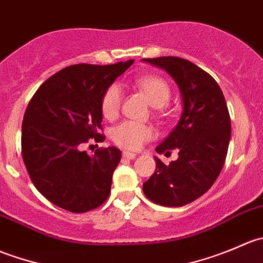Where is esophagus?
I'll use <instances>...</instances> for the list:
<instances>
[{"label":"esophagus","mask_w":263,"mask_h":263,"mask_svg":"<svg viewBox=\"0 0 263 263\" xmlns=\"http://www.w3.org/2000/svg\"><path fill=\"white\" fill-rule=\"evenodd\" d=\"M122 156H123L124 159H135L137 155L135 153H129V151H123V153H122Z\"/></svg>","instance_id":"1"}]
</instances>
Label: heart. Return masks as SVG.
I'll return each instance as SVG.
<instances>
[{"label": "heart", "mask_w": 263, "mask_h": 263, "mask_svg": "<svg viewBox=\"0 0 263 263\" xmlns=\"http://www.w3.org/2000/svg\"><path fill=\"white\" fill-rule=\"evenodd\" d=\"M136 85L146 94L148 102L154 107H164L171 99V87L168 82L159 76H144L136 80ZM122 99H123V91L121 85L112 84L105 89L100 100V112L105 119L112 121L117 118L121 109ZM110 137L117 146L124 150L135 151L140 150L145 142L155 137V129L150 124L126 121L112 129Z\"/></svg>", "instance_id": "heart-1"}]
</instances>
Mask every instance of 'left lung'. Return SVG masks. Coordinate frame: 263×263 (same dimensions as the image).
<instances>
[{"label": "left lung", "instance_id": "obj_1", "mask_svg": "<svg viewBox=\"0 0 263 263\" xmlns=\"http://www.w3.org/2000/svg\"><path fill=\"white\" fill-rule=\"evenodd\" d=\"M176 80L183 98V113L176 128L156 153L178 151L168 165L155 158L156 169L144 183L153 202L181 208L210 190L224 166L230 141V116L221 89L206 71L179 57L146 58Z\"/></svg>", "mask_w": 263, "mask_h": 263}]
</instances>
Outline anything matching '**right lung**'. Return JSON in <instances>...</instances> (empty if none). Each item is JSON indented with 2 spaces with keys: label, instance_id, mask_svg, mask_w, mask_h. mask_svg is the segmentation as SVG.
<instances>
[{
  "label": "right lung",
  "instance_id": "add662e5",
  "mask_svg": "<svg viewBox=\"0 0 263 263\" xmlns=\"http://www.w3.org/2000/svg\"><path fill=\"white\" fill-rule=\"evenodd\" d=\"M134 60L115 65L68 66L39 86L21 127V154L36 190L55 206L86 213L105 202L121 151L99 147L90 156L82 145L105 140L103 92Z\"/></svg>",
  "mask_w": 263,
  "mask_h": 263
}]
</instances>
